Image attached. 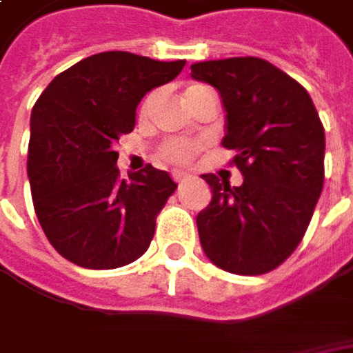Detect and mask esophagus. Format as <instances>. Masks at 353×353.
I'll return each mask as SVG.
<instances>
[{"mask_svg": "<svg viewBox=\"0 0 353 353\" xmlns=\"http://www.w3.org/2000/svg\"><path fill=\"white\" fill-rule=\"evenodd\" d=\"M172 179H174L179 184H183L190 179V174H188V172H184V170H174V172H172Z\"/></svg>", "mask_w": 353, "mask_h": 353, "instance_id": "1", "label": "esophagus"}]
</instances>
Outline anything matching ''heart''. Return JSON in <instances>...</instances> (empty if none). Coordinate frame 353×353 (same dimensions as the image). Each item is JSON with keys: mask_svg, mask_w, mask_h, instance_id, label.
<instances>
[{"mask_svg": "<svg viewBox=\"0 0 353 353\" xmlns=\"http://www.w3.org/2000/svg\"><path fill=\"white\" fill-rule=\"evenodd\" d=\"M202 92H210V88H206V86H190V88L186 90V94H184V98H192V96H196V94H202ZM153 98L155 96H149L141 105V112L145 114L147 110H149V105L153 103ZM196 153V145H192V143L183 141V139H170L167 141L163 147H161V157L165 159V161H169V163H186V161H190L192 157Z\"/></svg>", "mask_w": 353, "mask_h": 353, "instance_id": "b5f03b06", "label": "heart"}]
</instances>
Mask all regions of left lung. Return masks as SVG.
<instances>
[{"instance_id":"left-lung-1","label":"left lung","mask_w":353,"mask_h":353,"mask_svg":"<svg viewBox=\"0 0 353 353\" xmlns=\"http://www.w3.org/2000/svg\"><path fill=\"white\" fill-rule=\"evenodd\" d=\"M194 80L218 90L225 108L222 145L243 174L230 186L216 174L210 204L196 216L202 250L236 275H263L283 263L310 224L324 184V128L296 80L255 57L196 62Z\"/></svg>"}]
</instances>
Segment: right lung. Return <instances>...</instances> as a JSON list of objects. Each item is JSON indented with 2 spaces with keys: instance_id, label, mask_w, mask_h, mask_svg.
I'll list each match as a JSON object with an SVG mask.
<instances>
[{
  "instance_id": "obj_1",
  "label": "right lung",
  "mask_w": 353,
  "mask_h": 353,
  "mask_svg": "<svg viewBox=\"0 0 353 353\" xmlns=\"http://www.w3.org/2000/svg\"><path fill=\"white\" fill-rule=\"evenodd\" d=\"M184 64L100 52L61 72L39 96L27 174L39 224L64 259L116 269L147 251L176 183L151 165L121 181L116 143L135 128L143 96L174 80Z\"/></svg>"
}]
</instances>
